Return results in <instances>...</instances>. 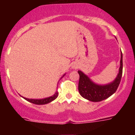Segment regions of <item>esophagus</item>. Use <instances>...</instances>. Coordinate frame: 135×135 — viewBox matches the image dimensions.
<instances>
[{
  "label": "esophagus",
  "instance_id": "1",
  "mask_svg": "<svg viewBox=\"0 0 135 135\" xmlns=\"http://www.w3.org/2000/svg\"><path fill=\"white\" fill-rule=\"evenodd\" d=\"M76 68V67H74V68Z\"/></svg>",
  "mask_w": 135,
  "mask_h": 135
}]
</instances>
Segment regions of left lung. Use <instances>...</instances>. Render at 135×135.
<instances>
[{
    "instance_id": "1",
    "label": "left lung",
    "mask_w": 135,
    "mask_h": 135,
    "mask_svg": "<svg viewBox=\"0 0 135 135\" xmlns=\"http://www.w3.org/2000/svg\"><path fill=\"white\" fill-rule=\"evenodd\" d=\"M122 53L121 52L120 67L119 73L113 82L106 85H98L92 82L83 72L78 70L80 78L78 90L82 97L93 102H98L106 99L116 91L122 76Z\"/></svg>"
}]
</instances>
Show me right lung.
I'll list each match as a JSON object with an SVG mask.
<instances>
[{
    "instance_id": "obj_1",
    "label": "right lung",
    "mask_w": 135,
    "mask_h": 135,
    "mask_svg": "<svg viewBox=\"0 0 135 135\" xmlns=\"http://www.w3.org/2000/svg\"><path fill=\"white\" fill-rule=\"evenodd\" d=\"M59 95V93L58 91H56L55 93L53 95V96L50 97H47V98L45 99H27V98H23L25 99L26 100H27V101H29L30 103H34V104H36V105H44V104H46V103H49L51 101H53V100L55 99Z\"/></svg>"
}]
</instances>
